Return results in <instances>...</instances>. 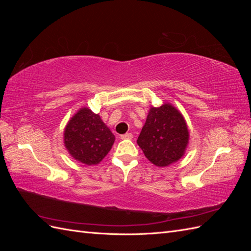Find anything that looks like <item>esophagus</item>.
I'll return each mask as SVG.
<instances>
[{
	"label": "esophagus",
	"instance_id": "1",
	"mask_svg": "<svg viewBox=\"0 0 251 251\" xmlns=\"http://www.w3.org/2000/svg\"><path fill=\"white\" fill-rule=\"evenodd\" d=\"M121 139H132L133 138V134L131 133H126L124 135H120Z\"/></svg>",
	"mask_w": 251,
	"mask_h": 251
}]
</instances>
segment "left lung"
Returning a JSON list of instances; mask_svg holds the SVG:
<instances>
[{
    "label": "left lung",
    "instance_id": "8db88e82",
    "mask_svg": "<svg viewBox=\"0 0 251 251\" xmlns=\"http://www.w3.org/2000/svg\"><path fill=\"white\" fill-rule=\"evenodd\" d=\"M189 141L186 121L170 102L151 107L137 139L138 146L150 162L165 168L184 156Z\"/></svg>",
    "mask_w": 251,
    "mask_h": 251
}]
</instances>
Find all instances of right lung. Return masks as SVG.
I'll return each instance as SVG.
<instances>
[{
	"mask_svg": "<svg viewBox=\"0 0 251 251\" xmlns=\"http://www.w3.org/2000/svg\"><path fill=\"white\" fill-rule=\"evenodd\" d=\"M115 136L98 114L80 108L68 121L64 131L65 148L75 160L96 165L108 155Z\"/></svg>",
	"mask_w": 251,
	"mask_h": 251,
	"instance_id": "obj_1",
	"label": "right lung"
}]
</instances>
